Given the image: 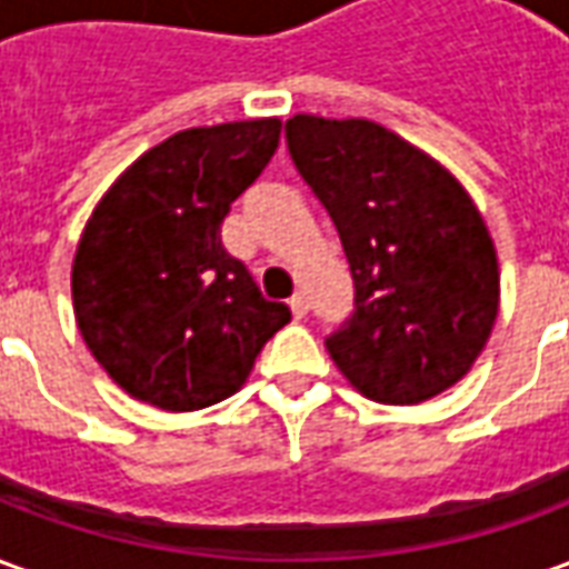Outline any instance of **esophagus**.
<instances>
[{
	"mask_svg": "<svg viewBox=\"0 0 569 569\" xmlns=\"http://www.w3.org/2000/svg\"><path fill=\"white\" fill-rule=\"evenodd\" d=\"M289 308H292V313H296V320L308 317V310H310L308 296H305V292H296V296L289 298Z\"/></svg>",
	"mask_w": 569,
	"mask_h": 569,
	"instance_id": "1",
	"label": "esophagus"
}]
</instances>
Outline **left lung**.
<instances>
[{"label": "left lung", "instance_id": "8db88e82", "mask_svg": "<svg viewBox=\"0 0 569 569\" xmlns=\"http://www.w3.org/2000/svg\"><path fill=\"white\" fill-rule=\"evenodd\" d=\"M286 142L332 216L353 313L326 338L335 366L383 406H418L472 369L500 310V268L466 188L366 118L292 116Z\"/></svg>", "mask_w": 569, "mask_h": 569}]
</instances>
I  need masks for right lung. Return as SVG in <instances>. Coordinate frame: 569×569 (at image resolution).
<instances>
[{
	"label": "right lung",
	"mask_w": 569,
	"mask_h": 569,
	"mask_svg": "<svg viewBox=\"0 0 569 569\" xmlns=\"http://www.w3.org/2000/svg\"><path fill=\"white\" fill-rule=\"evenodd\" d=\"M280 142V118L179 130L97 203L72 261L84 345L112 381L163 411H198L247 383L292 313L222 247V219Z\"/></svg>",
	"instance_id": "add662e5"
}]
</instances>
